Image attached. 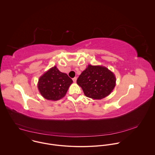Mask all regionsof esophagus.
I'll use <instances>...</instances> for the list:
<instances>
[{
    "instance_id": "obj_1",
    "label": "esophagus",
    "mask_w": 155,
    "mask_h": 155,
    "mask_svg": "<svg viewBox=\"0 0 155 155\" xmlns=\"http://www.w3.org/2000/svg\"><path fill=\"white\" fill-rule=\"evenodd\" d=\"M76 80H77V78H76V77H74V78H73V82L76 83Z\"/></svg>"
}]
</instances>
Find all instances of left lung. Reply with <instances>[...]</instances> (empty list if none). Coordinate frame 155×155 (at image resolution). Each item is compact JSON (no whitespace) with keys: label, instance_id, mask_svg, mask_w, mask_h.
<instances>
[{"label":"left lung","instance_id":"1","mask_svg":"<svg viewBox=\"0 0 155 155\" xmlns=\"http://www.w3.org/2000/svg\"><path fill=\"white\" fill-rule=\"evenodd\" d=\"M116 81L115 75L107 67L89 64L76 82L87 97L101 100L110 94Z\"/></svg>","mask_w":155,"mask_h":155}]
</instances>
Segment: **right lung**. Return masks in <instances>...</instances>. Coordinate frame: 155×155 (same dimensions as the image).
<instances>
[{
	"label": "right lung",
	"mask_w": 155,
	"mask_h": 155,
	"mask_svg": "<svg viewBox=\"0 0 155 155\" xmlns=\"http://www.w3.org/2000/svg\"><path fill=\"white\" fill-rule=\"evenodd\" d=\"M73 81L66 73L61 72L54 66L41 76L38 88L42 96L46 100L57 101L63 98Z\"/></svg>",
	"instance_id": "1"
}]
</instances>
